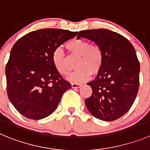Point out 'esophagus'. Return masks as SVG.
I'll return each instance as SVG.
<instances>
[{"label": "esophagus", "instance_id": "34e87169", "mask_svg": "<svg viewBox=\"0 0 150 150\" xmlns=\"http://www.w3.org/2000/svg\"><path fill=\"white\" fill-rule=\"evenodd\" d=\"M81 86V84H80V83H72V87L74 88V89H77V88H79Z\"/></svg>", "mask_w": 150, "mask_h": 150}]
</instances>
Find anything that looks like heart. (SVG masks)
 I'll use <instances>...</instances> for the list:
<instances>
[{"label": "heart", "instance_id": "b5f03b06", "mask_svg": "<svg viewBox=\"0 0 150 150\" xmlns=\"http://www.w3.org/2000/svg\"><path fill=\"white\" fill-rule=\"evenodd\" d=\"M66 47L72 54L80 55L76 64V71L72 72L69 79L71 81L81 83L96 73L101 68L103 63V52L98 44H90L89 41L82 38L69 40L65 44ZM53 65L56 70L63 76H67L70 72L68 58L61 48L54 50L52 56Z\"/></svg>", "mask_w": 150, "mask_h": 150}]
</instances>
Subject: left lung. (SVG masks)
Masks as SVG:
<instances>
[{
	"label": "left lung",
	"mask_w": 150,
	"mask_h": 150,
	"mask_svg": "<svg viewBox=\"0 0 150 150\" xmlns=\"http://www.w3.org/2000/svg\"><path fill=\"white\" fill-rule=\"evenodd\" d=\"M100 46L103 63L98 75L87 84L92 96L85 100L89 112L98 119L112 121L131 108L139 88L140 64L135 48L125 37L106 29L79 32Z\"/></svg>",
	"instance_id": "obj_1"
}]
</instances>
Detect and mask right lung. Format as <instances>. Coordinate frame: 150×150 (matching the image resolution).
<instances>
[{
	"instance_id": "obj_1",
	"label": "right lung",
	"mask_w": 150,
	"mask_h": 150,
	"mask_svg": "<svg viewBox=\"0 0 150 150\" xmlns=\"http://www.w3.org/2000/svg\"><path fill=\"white\" fill-rule=\"evenodd\" d=\"M78 32L42 29L21 38L12 47L6 66L8 98L24 117L40 120L51 115L71 83L53 65L55 49Z\"/></svg>"
}]
</instances>
